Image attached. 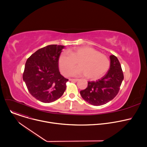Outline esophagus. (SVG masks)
Here are the masks:
<instances>
[{
    "label": "esophagus",
    "mask_w": 147,
    "mask_h": 147,
    "mask_svg": "<svg viewBox=\"0 0 147 147\" xmlns=\"http://www.w3.org/2000/svg\"><path fill=\"white\" fill-rule=\"evenodd\" d=\"M69 80L71 81H77L79 80V79H78V78H70Z\"/></svg>",
    "instance_id": "obj_1"
}]
</instances>
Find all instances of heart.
Returning a JSON list of instances; mask_svg holds the SVG:
<instances>
[{"label":"heart","mask_w":147,"mask_h":147,"mask_svg":"<svg viewBox=\"0 0 147 147\" xmlns=\"http://www.w3.org/2000/svg\"><path fill=\"white\" fill-rule=\"evenodd\" d=\"M78 63V67L71 73L73 76H86L91 80L103 76L110 67L108 57L91 47H79L62 53L59 58V66L61 73L68 76Z\"/></svg>","instance_id":"1"}]
</instances>
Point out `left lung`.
<instances>
[{"label":"left lung","mask_w":147,"mask_h":147,"mask_svg":"<svg viewBox=\"0 0 147 147\" xmlns=\"http://www.w3.org/2000/svg\"><path fill=\"white\" fill-rule=\"evenodd\" d=\"M111 66L108 72L96 81H88L87 87L80 91L82 98L94 106L106 104L118 94L124 75L116 56H110Z\"/></svg>","instance_id":"1"}]
</instances>
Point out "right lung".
<instances>
[{
	"label": "right lung",
	"mask_w": 147,
	"mask_h": 147,
	"mask_svg": "<svg viewBox=\"0 0 147 147\" xmlns=\"http://www.w3.org/2000/svg\"><path fill=\"white\" fill-rule=\"evenodd\" d=\"M64 46L50 45L28 58L23 78L31 95L44 103L52 102L65 92L68 79L60 74L59 58Z\"/></svg>",
	"instance_id": "1"
}]
</instances>
